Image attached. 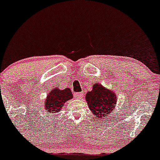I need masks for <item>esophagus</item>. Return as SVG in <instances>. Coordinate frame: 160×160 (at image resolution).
Listing matches in <instances>:
<instances>
[{
	"instance_id": "obj_1",
	"label": "esophagus",
	"mask_w": 160,
	"mask_h": 160,
	"mask_svg": "<svg viewBox=\"0 0 160 160\" xmlns=\"http://www.w3.org/2000/svg\"><path fill=\"white\" fill-rule=\"evenodd\" d=\"M82 94H83L82 92H78V93L75 94V96L77 98H82Z\"/></svg>"
}]
</instances>
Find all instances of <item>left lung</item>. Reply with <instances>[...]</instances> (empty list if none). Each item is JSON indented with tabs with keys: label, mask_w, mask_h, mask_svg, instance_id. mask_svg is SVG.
I'll return each instance as SVG.
<instances>
[{
	"label": "left lung",
	"mask_w": 160,
	"mask_h": 160,
	"mask_svg": "<svg viewBox=\"0 0 160 160\" xmlns=\"http://www.w3.org/2000/svg\"><path fill=\"white\" fill-rule=\"evenodd\" d=\"M88 105L96 118L100 119L111 115L117 104L116 93L103 87L100 83L94 84L85 97Z\"/></svg>",
	"instance_id": "1"
}]
</instances>
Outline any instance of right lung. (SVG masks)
Here are the masks:
<instances>
[{
    "mask_svg": "<svg viewBox=\"0 0 160 160\" xmlns=\"http://www.w3.org/2000/svg\"><path fill=\"white\" fill-rule=\"evenodd\" d=\"M72 98L73 94L68 88L62 90L56 88L48 94L47 98L44 101V108L49 114L60 112L64 103Z\"/></svg>",
    "mask_w": 160,
    "mask_h": 160,
    "instance_id": "add662e5",
    "label": "right lung"
}]
</instances>
